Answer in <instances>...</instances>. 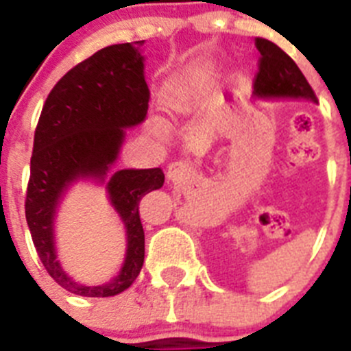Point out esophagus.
I'll use <instances>...</instances> for the list:
<instances>
[{
  "label": "esophagus",
  "instance_id": "34e87169",
  "mask_svg": "<svg viewBox=\"0 0 351 351\" xmlns=\"http://www.w3.org/2000/svg\"><path fill=\"white\" fill-rule=\"evenodd\" d=\"M188 176H190V165L184 163V161H173V163L169 165V169H167V179L170 182L184 181Z\"/></svg>",
  "mask_w": 351,
  "mask_h": 351
}]
</instances>
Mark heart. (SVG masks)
I'll list each match as a JSON object with an SVG mask.
<instances>
[{"instance_id": "1", "label": "heart", "mask_w": 351, "mask_h": 351, "mask_svg": "<svg viewBox=\"0 0 351 351\" xmlns=\"http://www.w3.org/2000/svg\"><path fill=\"white\" fill-rule=\"evenodd\" d=\"M216 86V73L209 66H195L179 71L167 84L163 104L176 116L191 112L207 100Z\"/></svg>"}]
</instances>
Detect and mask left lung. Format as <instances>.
Listing matches in <instances>:
<instances>
[{
    "label": "left lung",
    "mask_w": 351,
    "mask_h": 351,
    "mask_svg": "<svg viewBox=\"0 0 351 351\" xmlns=\"http://www.w3.org/2000/svg\"><path fill=\"white\" fill-rule=\"evenodd\" d=\"M260 68L253 86L255 100H308L318 104L302 71L285 51L267 38H255Z\"/></svg>",
    "instance_id": "8db88e82"
}]
</instances>
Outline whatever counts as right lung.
Instances as JSON below:
<instances>
[{
	"instance_id": "right-lung-1",
	"label": "right lung",
	"mask_w": 351,
	"mask_h": 351,
	"mask_svg": "<svg viewBox=\"0 0 351 351\" xmlns=\"http://www.w3.org/2000/svg\"><path fill=\"white\" fill-rule=\"evenodd\" d=\"M141 42L117 43L71 68L49 93L35 132L26 221L43 267L64 290L82 297H112L130 288L144 265V228L138 204L160 190L161 169L114 172L126 130L147 116L149 89ZM105 185L111 206L125 225L127 253L120 274L104 285H82L57 258L55 218L77 182Z\"/></svg>"
}]
</instances>
